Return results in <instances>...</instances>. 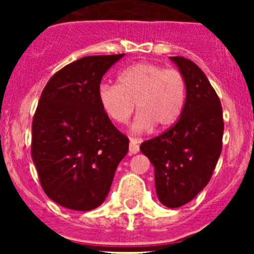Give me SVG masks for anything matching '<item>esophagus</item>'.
Segmentation results:
<instances>
[{
	"mask_svg": "<svg viewBox=\"0 0 254 254\" xmlns=\"http://www.w3.org/2000/svg\"><path fill=\"white\" fill-rule=\"evenodd\" d=\"M140 151V145H138V141L136 138H131L129 140V152L131 154H137Z\"/></svg>",
	"mask_w": 254,
	"mask_h": 254,
	"instance_id": "obj_1",
	"label": "esophagus"
}]
</instances>
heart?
I'll return each mask as SVG.
<instances>
[{
  "mask_svg": "<svg viewBox=\"0 0 254 254\" xmlns=\"http://www.w3.org/2000/svg\"><path fill=\"white\" fill-rule=\"evenodd\" d=\"M107 116L116 123H126L137 108L133 131L145 132L156 125L168 128L178 121L187 98V81L178 68L140 62L118 75V85L103 82L98 91Z\"/></svg>",
  "mask_w": 254,
  "mask_h": 254,
  "instance_id": "obj_1",
  "label": "heart"
}]
</instances>
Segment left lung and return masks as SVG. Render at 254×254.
Masks as SVG:
<instances>
[{
  "instance_id": "8db88e82",
  "label": "left lung",
  "mask_w": 254,
  "mask_h": 254,
  "mask_svg": "<svg viewBox=\"0 0 254 254\" xmlns=\"http://www.w3.org/2000/svg\"><path fill=\"white\" fill-rule=\"evenodd\" d=\"M172 60L187 81V98L181 117L167 131L143 141L140 150L155 168L159 201L181 207L206 187L223 149V108L210 81L194 62Z\"/></svg>"
}]
</instances>
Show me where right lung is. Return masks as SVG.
Wrapping results in <instances>:
<instances>
[{
    "instance_id": "1",
    "label": "right lung",
    "mask_w": 254,
    "mask_h": 254,
    "mask_svg": "<svg viewBox=\"0 0 254 254\" xmlns=\"http://www.w3.org/2000/svg\"><path fill=\"white\" fill-rule=\"evenodd\" d=\"M125 55L87 56L49 78L31 125V156L40 186L58 205L90 211L104 202L128 151L99 102L100 82Z\"/></svg>"
}]
</instances>
